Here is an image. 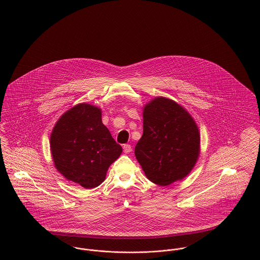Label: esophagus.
<instances>
[{
	"mask_svg": "<svg viewBox=\"0 0 260 260\" xmlns=\"http://www.w3.org/2000/svg\"><path fill=\"white\" fill-rule=\"evenodd\" d=\"M123 150L125 153H130L132 151V146L129 144H124L123 145Z\"/></svg>",
	"mask_w": 260,
	"mask_h": 260,
	"instance_id": "34e87169",
	"label": "esophagus"
}]
</instances>
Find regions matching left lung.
Instances as JSON below:
<instances>
[{
	"mask_svg": "<svg viewBox=\"0 0 260 260\" xmlns=\"http://www.w3.org/2000/svg\"><path fill=\"white\" fill-rule=\"evenodd\" d=\"M199 152V130L182 106L157 97L144 107L143 135L136 144L135 156L150 181L167 186L183 179Z\"/></svg>",
	"mask_w": 260,
	"mask_h": 260,
	"instance_id": "8db88e82",
	"label": "left lung"
}]
</instances>
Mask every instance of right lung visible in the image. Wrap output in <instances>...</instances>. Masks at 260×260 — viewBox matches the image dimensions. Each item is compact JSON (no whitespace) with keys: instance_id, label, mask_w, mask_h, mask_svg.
Returning a JSON list of instances; mask_svg holds the SVG:
<instances>
[{"instance_id":"1","label":"right lung","mask_w":260,"mask_h":260,"mask_svg":"<svg viewBox=\"0 0 260 260\" xmlns=\"http://www.w3.org/2000/svg\"><path fill=\"white\" fill-rule=\"evenodd\" d=\"M101 117L98 107L78 104L60 117L50 138L57 170L86 189L100 185L122 153Z\"/></svg>"}]
</instances>
